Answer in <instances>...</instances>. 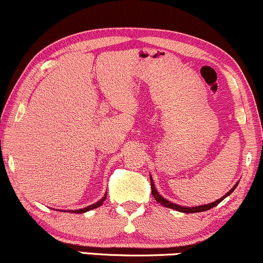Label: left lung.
<instances>
[{
	"label": "left lung",
	"mask_w": 263,
	"mask_h": 263,
	"mask_svg": "<svg viewBox=\"0 0 263 263\" xmlns=\"http://www.w3.org/2000/svg\"><path fill=\"white\" fill-rule=\"evenodd\" d=\"M150 182H151V193H153L154 198H155V200H156L157 203H160V204H161V205L166 206V208L175 209V211L181 212V213H187V214H188V213H199V212H205V211H209V209L214 208V206H215V205H218L219 203L221 202V200L227 198L228 196H230V194L234 192V190H235V188L237 187V184H239V181H237L236 183H235V186H234L233 188H231V190L229 191V192L225 193V196L221 197V198H219L218 200H214V202H213V203H208V204L197 205V206H182V205H180V204H176V203L170 202V200H167L166 198H163V197L161 196V194H160L159 192H157V191H156V187H155V184H154V180H153V177H151V175H150Z\"/></svg>",
	"instance_id": "obj_1"
}]
</instances>
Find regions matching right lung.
Instances as JSON below:
<instances>
[{
	"label": "right lung",
	"instance_id": "obj_1",
	"mask_svg": "<svg viewBox=\"0 0 263 263\" xmlns=\"http://www.w3.org/2000/svg\"><path fill=\"white\" fill-rule=\"evenodd\" d=\"M106 198H107V192L104 193V196L102 197V199L98 200V202L93 203V204L86 206V208H82V209H75V211H67V212L75 213V214H79V213H80V214H82V213H86V212H88V211H92V209H95V208H98V206H101L102 204H103V202H104V200H106ZM61 212H63V211H61Z\"/></svg>",
	"mask_w": 263,
	"mask_h": 263
}]
</instances>
